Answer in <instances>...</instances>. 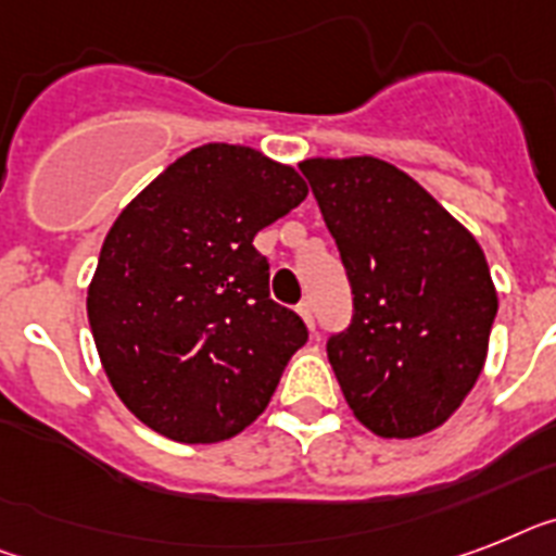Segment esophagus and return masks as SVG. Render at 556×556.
Returning <instances> with one entry per match:
<instances>
[{
    "label": "esophagus",
    "mask_w": 556,
    "mask_h": 556,
    "mask_svg": "<svg viewBox=\"0 0 556 556\" xmlns=\"http://www.w3.org/2000/svg\"><path fill=\"white\" fill-rule=\"evenodd\" d=\"M298 315H301V318L306 320V327H309L312 332H315V312H312L309 301H301V304H298Z\"/></svg>",
    "instance_id": "34e87169"
}]
</instances>
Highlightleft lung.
I'll list each match as a JSON object with an SVG mask.
<instances>
[{
	"mask_svg": "<svg viewBox=\"0 0 556 556\" xmlns=\"http://www.w3.org/2000/svg\"><path fill=\"white\" fill-rule=\"evenodd\" d=\"M332 232L352 320L327 341L350 409L380 438L438 429L480 378L497 292L469 229L392 164H298Z\"/></svg>",
	"mask_w": 556,
	"mask_h": 556,
	"instance_id": "left-lung-1",
	"label": "left lung"
}]
</instances>
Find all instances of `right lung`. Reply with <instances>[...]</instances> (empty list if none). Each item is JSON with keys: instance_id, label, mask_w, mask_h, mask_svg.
<instances>
[{"instance_id": "right-lung-1", "label": "right lung", "mask_w": 556, "mask_h": 556, "mask_svg": "<svg viewBox=\"0 0 556 556\" xmlns=\"http://www.w3.org/2000/svg\"><path fill=\"white\" fill-rule=\"evenodd\" d=\"M304 199L292 167L252 147L204 144L110 227L87 318L110 383L141 424L215 443L267 409L309 329L269 298V261L252 238Z\"/></svg>"}]
</instances>
